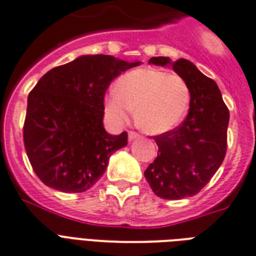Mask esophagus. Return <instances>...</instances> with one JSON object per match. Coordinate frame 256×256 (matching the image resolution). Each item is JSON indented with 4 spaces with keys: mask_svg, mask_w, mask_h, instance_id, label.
Returning a JSON list of instances; mask_svg holds the SVG:
<instances>
[{
    "mask_svg": "<svg viewBox=\"0 0 256 256\" xmlns=\"http://www.w3.org/2000/svg\"><path fill=\"white\" fill-rule=\"evenodd\" d=\"M138 138V134H136V132H134V130H130V134H128V140L132 141L134 140V138Z\"/></svg>",
    "mask_w": 256,
    "mask_h": 256,
    "instance_id": "esophagus-1",
    "label": "esophagus"
}]
</instances>
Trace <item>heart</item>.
I'll list each match as a JSON object with an SVG mask.
<instances>
[{"instance_id": "b5f03b06", "label": "heart", "mask_w": 256, "mask_h": 256, "mask_svg": "<svg viewBox=\"0 0 256 256\" xmlns=\"http://www.w3.org/2000/svg\"><path fill=\"white\" fill-rule=\"evenodd\" d=\"M190 88L176 74L145 67L126 72L104 100L108 116L126 122L136 108V124L149 134H162L180 126L188 114Z\"/></svg>"}]
</instances>
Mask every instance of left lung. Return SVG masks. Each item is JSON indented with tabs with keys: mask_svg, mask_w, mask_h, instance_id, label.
<instances>
[{
	"mask_svg": "<svg viewBox=\"0 0 256 256\" xmlns=\"http://www.w3.org/2000/svg\"><path fill=\"white\" fill-rule=\"evenodd\" d=\"M149 63L172 66L190 88L189 114L174 130L154 136L158 153L144 176L164 200L192 197L209 182L224 161L228 148V110L218 86L186 59L172 62L153 56Z\"/></svg>",
	"mask_w": 256,
	"mask_h": 256,
	"instance_id": "8db88e82",
	"label": "left lung"
}]
</instances>
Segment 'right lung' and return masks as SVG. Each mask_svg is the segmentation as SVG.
<instances>
[{"label": "right lung", "instance_id": "right-lung-1", "mask_svg": "<svg viewBox=\"0 0 256 256\" xmlns=\"http://www.w3.org/2000/svg\"><path fill=\"white\" fill-rule=\"evenodd\" d=\"M140 62L111 55H82L46 72L28 94L24 142L38 178L63 193H82L98 182L128 134L103 126L108 86Z\"/></svg>", "mask_w": 256, "mask_h": 256}]
</instances>
